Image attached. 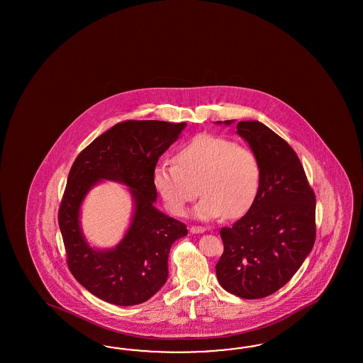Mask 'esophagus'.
<instances>
[{"instance_id":"34e87169","label":"esophagus","mask_w":363,"mask_h":363,"mask_svg":"<svg viewBox=\"0 0 363 363\" xmlns=\"http://www.w3.org/2000/svg\"><path fill=\"white\" fill-rule=\"evenodd\" d=\"M205 230H206V229L202 228V226H191V228H190V233H193V234H199V233H203Z\"/></svg>"}]
</instances>
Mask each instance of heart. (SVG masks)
Listing matches in <instances>:
<instances>
[{
    "label": "heart",
    "instance_id": "b5f03b06",
    "mask_svg": "<svg viewBox=\"0 0 363 363\" xmlns=\"http://www.w3.org/2000/svg\"><path fill=\"white\" fill-rule=\"evenodd\" d=\"M153 184L174 216H184L187 203L199 220L237 218L253 205L261 186V164L247 146L214 134H198L174 154V164L154 167Z\"/></svg>",
    "mask_w": 363,
    "mask_h": 363
}]
</instances>
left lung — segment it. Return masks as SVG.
<instances>
[{
  "label": "left lung",
  "mask_w": 363,
  "mask_h": 363,
  "mask_svg": "<svg viewBox=\"0 0 363 363\" xmlns=\"http://www.w3.org/2000/svg\"><path fill=\"white\" fill-rule=\"evenodd\" d=\"M237 133L259 160L261 186L247 213L220 229L216 274L226 291L258 299L285 286L311 252L315 194L297 153L277 133L258 121L238 122Z\"/></svg>",
  "instance_id": "8db88e82"
}]
</instances>
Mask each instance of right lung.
<instances>
[{
  "label": "right lung",
  "instance_id": "right-lung-1",
  "mask_svg": "<svg viewBox=\"0 0 363 363\" xmlns=\"http://www.w3.org/2000/svg\"><path fill=\"white\" fill-rule=\"evenodd\" d=\"M186 122L128 121L116 123L78 154L70 167L58 209V225L70 273L93 296L118 306L146 302L164 286L167 257L186 225L153 206V170ZM99 179L118 180L135 198L133 225L113 251L89 248L79 229V208Z\"/></svg>",
  "mask_w": 363,
  "mask_h": 363
}]
</instances>
